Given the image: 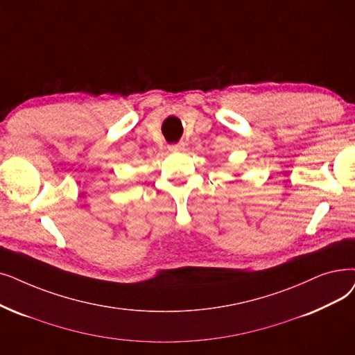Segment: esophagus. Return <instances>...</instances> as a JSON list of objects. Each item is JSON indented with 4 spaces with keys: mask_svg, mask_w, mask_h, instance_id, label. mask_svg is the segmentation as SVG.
Here are the masks:
<instances>
[{
    "mask_svg": "<svg viewBox=\"0 0 355 355\" xmlns=\"http://www.w3.org/2000/svg\"><path fill=\"white\" fill-rule=\"evenodd\" d=\"M184 149V142H178V144H174V145H169V150H182Z\"/></svg>",
    "mask_w": 355,
    "mask_h": 355,
    "instance_id": "34e87169",
    "label": "esophagus"
}]
</instances>
